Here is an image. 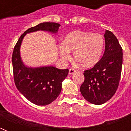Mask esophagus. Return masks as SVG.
<instances>
[{
	"instance_id": "esophagus-1",
	"label": "esophagus",
	"mask_w": 131,
	"mask_h": 131,
	"mask_svg": "<svg viewBox=\"0 0 131 131\" xmlns=\"http://www.w3.org/2000/svg\"><path fill=\"white\" fill-rule=\"evenodd\" d=\"M76 71L75 70H74L73 69H69V75H73V73H75Z\"/></svg>"
}]
</instances>
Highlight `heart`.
I'll return each instance as SVG.
<instances>
[{
	"label": "heart",
	"instance_id": "1",
	"mask_svg": "<svg viewBox=\"0 0 131 131\" xmlns=\"http://www.w3.org/2000/svg\"><path fill=\"white\" fill-rule=\"evenodd\" d=\"M104 47V40L99 33L75 31L67 35L59 50L63 60H69L70 52H73L74 60L83 68H88L98 63Z\"/></svg>",
	"mask_w": 131,
	"mask_h": 131
}]
</instances>
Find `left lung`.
Instances as JSON below:
<instances>
[{
  "label": "left lung",
  "instance_id": "obj_1",
  "mask_svg": "<svg viewBox=\"0 0 131 131\" xmlns=\"http://www.w3.org/2000/svg\"><path fill=\"white\" fill-rule=\"evenodd\" d=\"M105 51L96 64L84 71L80 91L88 102L102 104L114 95L119 83L123 63L122 48L115 35L106 30Z\"/></svg>",
  "mask_w": 131,
  "mask_h": 131
}]
</instances>
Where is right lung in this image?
<instances>
[{
  "instance_id": "obj_1",
  "label": "right lung",
  "mask_w": 131,
  "mask_h": 131,
  "mask_svg": "<svg viewBox=\"0 0 131 131\" xmlns=\"http://www.w3.org/2000/svg\"><path fill=\"white\" fill-rule=\"evenodd\" d=\"M60 24L43 22L25 31L14 48L12 62L16 86L23 95L35 104H50L60 95L62 82L68 75V69H61L52 66L29 67L25 65L21 56L20 48L27 33L42 31L56 35Z\"/></svg>"
}]
</instances>
